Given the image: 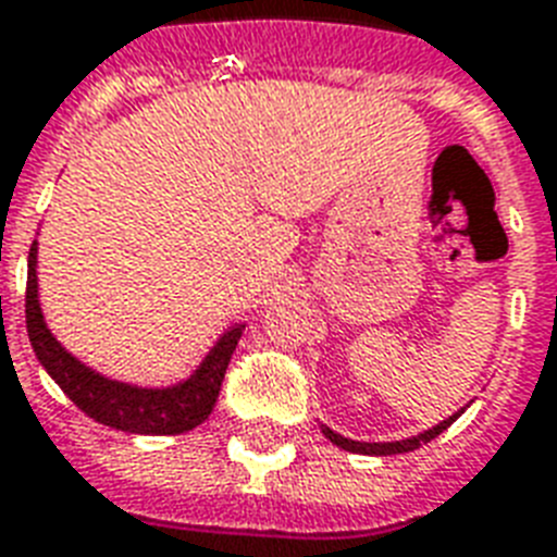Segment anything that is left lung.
<instances>
[{"label":"left lung","instance_id":"obj_1","mask_svg":"<svg viewBox=\"0 0 557 557\" xmlns=\"http://www.w3.org/2000/svg\"><path fill=\"white\" fill-rule=\"evenodd\" d=\"M462 413V410H459ZM459 413L448 416L445 422H440L436 428H431V431L419 433V436H410V440H401V442H356V440H347V436H341V433H335L332 428H326L323 424L321 431L323 436L332 442V445H338V448L344 450H352V454H367V457H389V454H407V450H416L419 445H424V442L436 440L445 428H450V424L457 422Z\"/></svg>","mask_w":557,"mask_h":557}]
</instances>
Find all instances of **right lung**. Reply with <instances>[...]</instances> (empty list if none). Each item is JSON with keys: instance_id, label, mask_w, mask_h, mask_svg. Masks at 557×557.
<instances>
[{"instance_id": "right-lung-1", "label": "right lung", "mask_w": 557, "mask_h": 557, "mask_svg": "<svg viewBox=\"0 0 557 557\" xmlns=\"http://www.w3.org/2000/svg\"><path fill=\"white\" fill-rule=\"evenodd\" d=\"M25 323H28L30 347L39 364L63 387V393L95 422L109 424L115 431L147 433V436H168L187 433L201 424L216 405L222 379L231 364L243 326L227 330L210 349L201 367L190 379L176 387L147 389L133 387L124 381H109L89 367H83L72 352H65L51 330L42 321L37 300V239L28 253V286H25Z\"/></svg>"}]
</instances>
